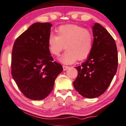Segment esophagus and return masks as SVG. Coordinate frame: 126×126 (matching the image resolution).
<instances>
[{"label": "esophagus", "instance_id": "obj_1", "mask_svg": "<svg viewBox=\"0 0 126 126\" xmlns=\"http://www.w3.org/2000/svg\"><path fill=\"white\" fill-rule=\"evenodd\" d=\"M63 71H66V69H68V68H69V66H65V65H63Z\"/></svg>", "mask_w": 126, "mask_h": 126}]
</instances>
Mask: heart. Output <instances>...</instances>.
Listing matches in <instances>:
<instances>
[{
    "mask_svg": "<svg viewBox=\"0 0 126 126\" xmlns=\"http://www.w3.org/2000/svg\"><path fill=\"white\" fill-rule=\"evenodd\" d=\"M57 35L51 33L48 40V49L58 56L64 48L66 51L59 59L61 63L71 64L77 60L86 59L92 51L93 35L91 31L76 25H65L57 29Z\"/></svg>",
    "mask_w": 126,
    "mask_h": 126,
    "instance_id": "b5f03b06",
    "label": "heart"
}]
</instances>
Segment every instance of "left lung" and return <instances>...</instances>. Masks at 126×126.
I'll return each mask as SVG.
<instances>
[{
    "label": "left lung",
    "mask_w": 126,
    "mask_h": 126,
    "mask_svg": "<svg viewBox=\"0 0 126 126\" xmlns=\"http://www.w3.org/2000/svg\"><path fill=\"white\" fill-rule=\"evenodd\" d=\"M92 29V51L84 63L75 67L78 76L73 82L76 91L88 98L98 97L106 91L118 66L117 49L113 37L98 23Z\"/></svg>",
    "instance_id": "obj_1"
}]
</instances>
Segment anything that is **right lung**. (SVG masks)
Returning <instances> with one entry per match:
<instances>
[{
	"instance_id": "1",
	"label": "right lung",
	"mask_w": 126,
	"mask_h": 126,
	"mask_svg": "<svg viewBox=\"0 0 126 126\" xmlns=\"http://www.w3.org/2000/svg\"><path fill=\"white\" fill-rule=\"evenodd\" d=\"M51 23L37 22L16 39L12 53V75L27 98H45L54 88L56 78L63 68L53 58L48 49Z\"/></svg>"
}]
</instances>
